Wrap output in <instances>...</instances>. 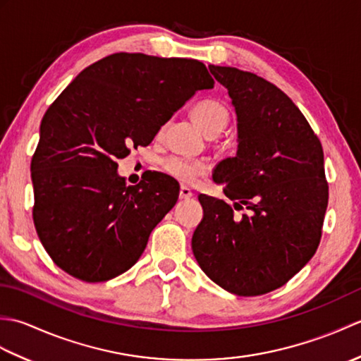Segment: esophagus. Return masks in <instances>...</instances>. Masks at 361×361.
I'll return each instance as SVG.
<instances>
[{
    "mask_svg": "<svg viewBox=\"0 0 361 361\" xmlns=\"http://www.w3.org/2000/svg\"><path fill=\"white\" fill-rule=\"evenodd\" d=\"M192 195H194L192 190H190L186 186H181V189H180V198H181V200H186V198H190Z\"/></svg>",
    "mask_w": 361,
    "mask_h": 361,
    "instance_id": "1",
    "label": "esophagus"
}]
</instances>
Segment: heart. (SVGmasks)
Masks as SVG:
<instances>
[{"mask_svg": "<svg viewBox=\"0 0 361 361\" xmlns=\"http://www.w3.org/2000/svg\"><path fill=\"white\" fill-rule=\"evenodd\" d=\"M194 121L208 136H217L220 132H224L229 121V113L226 106L216 101V99H204L194 105L192 111ZM164 171L183 183L192 181L195 176L204 173L206 166L203 161L197 159H186L180 157H171L163 163Z\"/></svg>", "mask_w": 361, "mask_h": 361, "instance_id": "1", "label": "heart"}]
</instances>
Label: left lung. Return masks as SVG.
Returning <instances> with one entry per match:
<instances>
[{
	"label": "left lung",
	"instance_id": "obj_1",
	"mask_svg": "<svg viewBox=\"0 0 361 361\" xmlns=\"http://www.w3.org/2000/svg\"><path fill=\"white\" fill-rule=\"evenodd\" d=\"M237 114V153L212 178L234 206L200 194L203 220L192 251L208 278L239 296L287 283L321 240L329 185L318 136L291 99L259 75L209 66ZM247 205L250 214L233 216Z\"/></svg>",
	"mask_w": 361,
	"mask_h": 361
}]
</instances>
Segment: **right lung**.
<instances>
[{
	"instance_id": "add662e5",
	"label": "right lung",
	"mask_w": 361,
	"mask_h": 361,
	"mask_svg": "<svg viewBox=\"0 0 361 361\" xmlns=\"http://www.w3.org/2000/svg\"><path fill=\"white\" fill-rule=\"evenodd\" d=\"M212 87L198 60L118 52L62 91L44 113L30 161L34 225L54 264L85 282L136 264L180 186L159 172L127 186L116 159L149 145L198 90Z\"/></svg>"
}]
</instances>
